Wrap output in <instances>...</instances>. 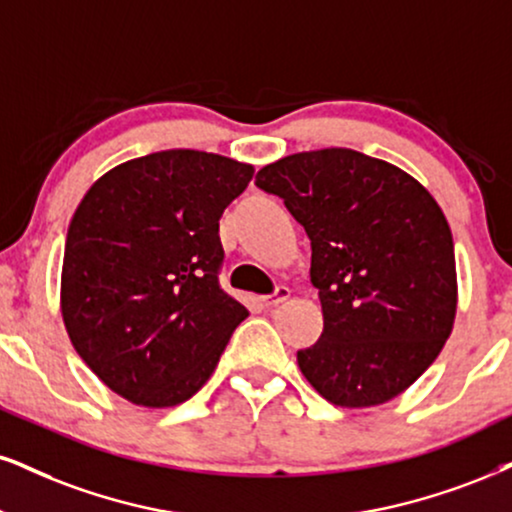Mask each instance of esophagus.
<instances>
[{
	"label": "esophagus",
	"mask_w": 512,
	"mask_h": 512,
	"mask_svg": "<svg viewBox=\"0 0 512 512\" xmlns=\"http://www.w3.org/2000/svg\"><path fill=\"white\" fill-rule=\"evenodd\" d=\"M289 296H292V292H289V287H277L275 294L263 296L261 301H263V306H280V304H285Z\"/></svg>",
	"instance_id": "1"
}]
</instances>
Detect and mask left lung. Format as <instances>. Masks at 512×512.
<instances>
[{
	"instance_id": "8db88e82",
	"label": "left lung",
	"mask_w": 512,
	"mask_h": 512,
	"mask_svg": "<svg viewBox=\"0 0 512 512\" xmlns=\"http://www.w3.org/2000/svg\"><path fill=\"white\" fill-rule=\"evenodd\" d=\"M311 239L323 334L296 363L323 399L372 408L403 394L453 330L449 220L406 170L361 151H299L258 170Z\"/></svg>"
}]
</instances>
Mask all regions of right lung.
I'll return each mask as SVG.
<instances>
[{
	"label": "right lung",
	"mask_w": 512,
	"mask_h": 512,
	"mask_svg": "<svg viewBox=\"0 0 512 512\" xmlns=\"http://www.w3.org/2000/svg\"><path fill=\"white\" fill-rule=\"evenodd\" d=\"M251 163L168 149L111 168L75 208L61 268L73 349L125 401L170 408L208 382L249 315L218 285V220Z\"/></svg>",
	"instance_id": "add662e5"
}]
</instances>
